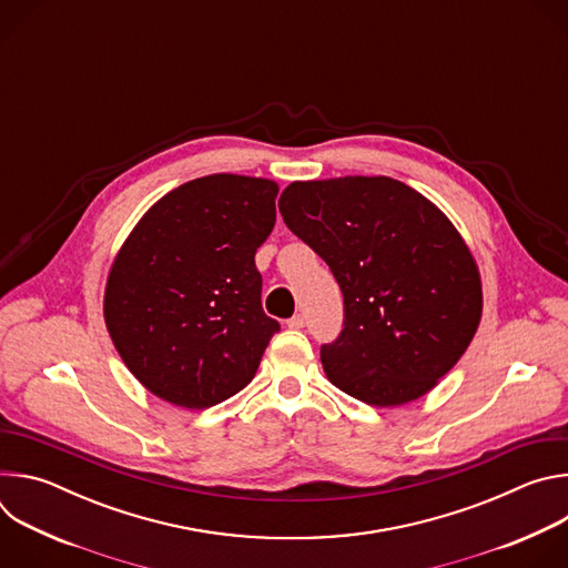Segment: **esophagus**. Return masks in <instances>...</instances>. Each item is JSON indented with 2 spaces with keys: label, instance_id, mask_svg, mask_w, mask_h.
Masks as SVG:
<instances>
[{
  "label": "esophagus",
  "instance_id": "34e87169",
  "mask_svg": "<svg viewBox=\"0 0 568 568\" xmlns=\"http://www.w3.org/2000/svg\"><path fill=\"white\" fill-rule=\"evenodd\" d=\"M287 326H290V328H294V331L305 328V318H303V314H294L292 318H287Z\"/></svg>",
  "mask_w": 568,
  "mask_h": 568
}]
</instances>
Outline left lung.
<instances>
[{"label":"left lung","instance_id":"1","mask_svg":"<svg viewBox=\"0 0 568 568\" xmlns=\"http://www.w3.org/2000/svg\"><path fill=\"white\" fill-rule=\"evenodd\" d=\"M278 209L344 294V331L321 346L328 379L373 407L429 393L483 312L478 265L449 217L384 175L292 182Z\"/></svg>","mask_w":568,"mask_h":568}]
</instances>
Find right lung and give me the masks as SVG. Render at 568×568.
Returning a JSON list of instances; mask_svg holds the SVG:
<instances>
[{"label": "right lung", "instance_id": "1", "mask_svg": "<svg viewBox=\"0 0 568 568\" xmlns=\"http://www.w3.org/2000/svg\"><path fill=\"white\" fill-rule=\"evenodd\" d=\"M278 184L217 173L156 200L108 274L103 316L130 373L156 397L209 409L245 388L281 331L261 305L256 250Z\"/></svg>", "mask_w": 568, "mask_h": 568}]
</instances>
